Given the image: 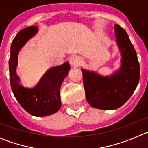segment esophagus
<instances>
[{
  "mask_svg": "<svg viewBox=\"0 0 148 148\" xmlns=\"http://www.w3.org/2000/svg\"><path fill=\"white\" fill-rule=\"evenodd\" d=\"M80 63H81V59L78 56H73L70 58V64L72 65V66H78L80 65Z\"/></svg>",
  "mask_w": 148,
  "mask_h": 148,
  "instance_id": "1",
  "label": "esophagus"
}]
</instances>
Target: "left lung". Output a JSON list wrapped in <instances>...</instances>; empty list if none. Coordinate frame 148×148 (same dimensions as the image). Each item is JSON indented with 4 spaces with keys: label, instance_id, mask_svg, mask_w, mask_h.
<instances>
[{
    "label": "left lung",
    "instance_id": "obj_1",
    "mask_svg": "<svg viewBox=\"0 0 148 148\" xmlns=\"http://www.w3.org/2000/svg\"><path fill=\"white\" fill-rule=\"evenodd\" d=\"M115 32L121 53L120 70L111 76L103 77L82 69L86 99L97 109L108 110L121 107L135 91L139 81V63L127 33L118 24L115 25Z\"/></svg>",
    "mask_w": 148,
    "mask_h": 148
}]
</instances>
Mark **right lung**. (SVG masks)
I'll use <instances>...</instances> for the list:
<instances>
[{"instance_id":"obj_1","label":"right lung","mask_w":148,"mask_h":148,"mask_svg":"<svg viewBox=\"0 0 148 148\" xmlns=\"http://www.w3.org/2000/svg\"><path fill=\"white\" fill-rule=\"evenodd\" d=\"M37 31V27L31 26L17 34L11 45L9 68L10 85L16 100L29 114L40 117L53 114L61 108L60 88L70 66L69 63L66 62L61 66L49 69L37 86L32 89L25 88L21 85L16 74L18 52Z\"/></svg>"}]
</instances>
